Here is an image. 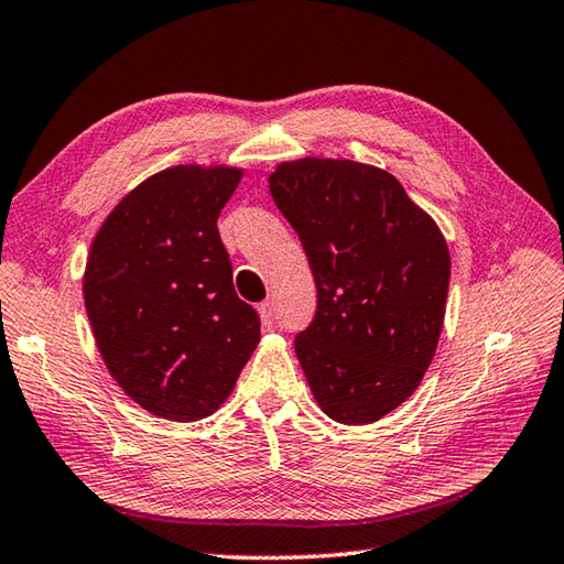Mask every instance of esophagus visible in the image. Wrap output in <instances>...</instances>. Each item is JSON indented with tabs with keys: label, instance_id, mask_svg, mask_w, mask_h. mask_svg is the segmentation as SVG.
I'll return each instance as SVG.
<instances>
[{
	"label": "esophagus",
	"instance_id": "1",
	"mask_svg": "<svg viewBox=\"0 0 564 564\" xmlns=\"http://www.w3.org/2000/svg\"><path fill=\"white\" fill-rule=\"evenodd\" d=\"M257 310H259V319H262V324H264V326H271V324H273V316H276V314H273V302H271V300H264L262 305H259Z\"/></svg>",
	"mask_w": 564,
	"mask_h": 564
}]
</instances>
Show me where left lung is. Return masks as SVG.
Returning <instances> with one entry per match:
<instances>
[{"label": "left lung", "mask_w": 564, "mask_h": 564, "mask_svg": "<svg viewBox=\"0 0 564 564\" xmlns=\"http://www.w3.org/2000/svg\"><path fill=\"white\" fill-rule=\"evenodd\" d=\"M269 191L310 259L316 314L295 355L340 424H371L422 383L441 338L451 252L391 173L352 159L281 162Z\"/></svg>", "instance_id": "1"}]
</instances>
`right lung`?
Here are the masks:
<instances>
[{
  "mask_svg": "<svg viewBox=\"0 0 564 564\" xmlns=\"http://www.w3.org/2000/svg\"><path fill=\"white\" fill-rule=\"evenodd\" d=\"M240 178L224 164L159 171L90 245L83 300L97 350L123 393L162 420L219 410L262 338L216 228Z\"/></svg>",
  "mask_w": 564,
  "mask_h": 564,
  "instance_id": "obj_1",
  "label": "right lung"
}]
</instances>
